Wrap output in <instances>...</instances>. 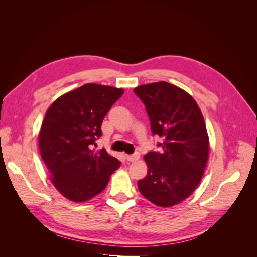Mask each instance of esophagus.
<instances>
[{
  "mask_svg": "<svg viewBox=\"0 0 257 257\" xmlns=\"http://www.w3.org/2000/svg\"><path fill=\"white\" fill-rule=\"evenodd\" d=\"M139 158H141V153H139V152H135V153H133V154L126 155V159H127V161H130V162H136Z\"/></svg>",
  "mask_w": 257,
  "mask_h": 257,
  "instance_id": "obj_1",
  "label": "esophagus"
}]
</instances>
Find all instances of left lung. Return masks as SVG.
Instances as JSON below:
<instances>
[{
	"label": "left lung",
	"mask_w": 257,
	"mask_h": 257,
	"mask_svg": "<svg viewBox=\"0 0 257 257\" xmlns=\"http://www.w3.org/2000/svg\"><path fill=\"white\" fill-rule=\"evenodd\" d=\"M150 119L152 135L163 139L160 151L145 155L147 176L139 192L152 204L170 207L197 188L208 161L209 138L203 113L190 94L166 81L134 89Z\"/></svg>",
	"instance_id": "obj_1"
}]
</instances>
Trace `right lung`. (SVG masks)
I'll list each match as a JSON object with an SVG mask.
<instances>
[{
	"label": "right lung",
	"mask_w": 257,
	"mask_h": 257,
	"mask_svg": "<svg viewBox=\"0 0 257 257\" xmlns=\"http://www.w3.org/2000/svg\"><path fill=\"white\" fill-rule=\"evenodd\" d=\"M122 89L95 83L59 97L46 112L40 151L51 181L64 197L77 203L102 192L121 162L105 149L94 152L102 123Z\"/></svg>",
	"instance_id": "add662e5"
}]
</instances>
